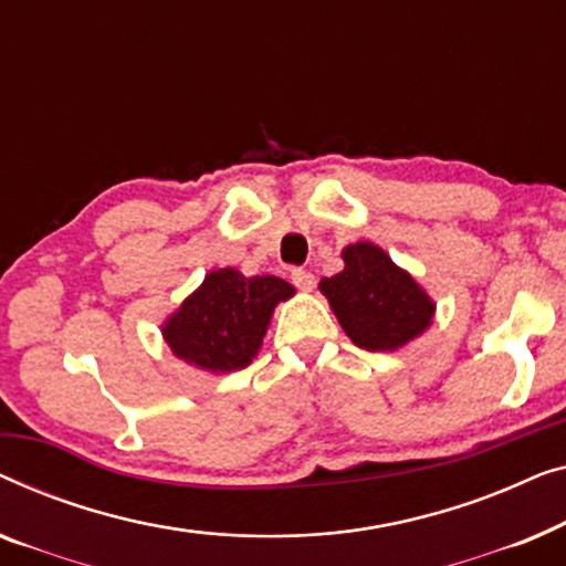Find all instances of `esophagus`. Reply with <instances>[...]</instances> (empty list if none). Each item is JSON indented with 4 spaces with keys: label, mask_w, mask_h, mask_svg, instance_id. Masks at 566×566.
I'll use <instances>...</instances> for the list:
<instances>
[{
    "label": "esophagus",
    "mask_w": 566,
    "mask_h": 566,
    "mask_svg": "<svg viewBox=\"0 0 566 566\" xmlns=\"http://www.w3.org/2000/svg\"><path fill=\"white\" fill-rule=\"evenodd\" d=\"M292 284L297 286V290H302V292H313L315 276L310 274V272H305V269H294V272H292Z\"/></svg>",
    "instance_id": "34e87169"
}]
</instances>
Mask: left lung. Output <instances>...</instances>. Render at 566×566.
Masks as SVG:
<instances>
[{"label":"left lung","mask_w":566,"mask_h":566,"mask_svg":"<svg viewBox=\"0 0 566 566\" xmlns=\"http://www.w3.org/2000/svg\"><path fill=\"white\" fill-rule=\"evenodd\" d=\"M344 264V272L321 280V292L356 346L397 352L431 325L433 300L379 245H346Z\"/></svg>","instance_id":"obj_1"}]
</instances>
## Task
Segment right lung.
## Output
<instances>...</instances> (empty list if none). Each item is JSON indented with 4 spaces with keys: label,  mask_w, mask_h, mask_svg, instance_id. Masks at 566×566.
<instances>
[{
    "label": "right lung",
    "mask_w": 566,
    "mask_h": 566,
    "mask_svg": "<svg viewBox=\"0 0 566 566\" xmlns=\"http://www.w3.org/2000/svg\"><path fill=\"white\" fill-rule=\"evenodd\" d=\"M292 294L294 286L280 276H243L230 266L218 269L164 323V340L177 359L200 369H243L259 354L274 307Z\"/></svg>",
    "instance_id": "add662e5"
}]
</instances>
